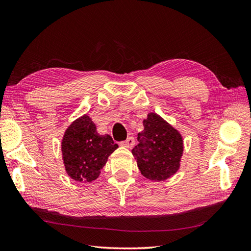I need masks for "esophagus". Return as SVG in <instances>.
<instances>
[{"mask_svg":"<svg viewBox=\"0 0 251 251\" xmlns=\"http://www.w3.org/2000/svg\"><path fill=\"white\" fill-rule=\"evenodd\" d=\"M121 144H123L124 147H126L127 149H132L134 147V144H135V139L133 137H128L126 140H125Z\"/></svg>","mask_w":251,"mask_h":251,"instance_id":"34e87169","label":"esophagus"}]
</instances>
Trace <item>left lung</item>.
Segmentation results:
<instances>
[{"instance_id": "obj_1", "label": "left lung", "mask_w": 251, "mask_h": 251, "mask_svg": "<svg viewBox=\"0 0 251 251\" xmlns=\"http://www.w3.org/2000/svg\"><path fill=\"white\" fill-rule=\"evenodd\" d=\"M144 130L138 133V144L132 150L139 171L153 181L170 178L179 170L183 154L181 134L156 113L143 120Z\"/></svg>"}]
</instances>
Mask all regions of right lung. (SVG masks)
<instances>
[{"label": "right lung", "instance_id": "obj_1", "mask_svg": "<svg viewBox=\"0 0 251 251\" xmlns=\"http://www.w3.org/2000/svg\"><path fill=\"white\" fill-rule=\"evenodd\" d=\"M117 148L110 135L97 133L95 124L86 114L65 132L62 153L66 172L75 181L92 182Z\"/></svg>", "mask_w": 251, "mask_h": 251}]
</instances>
